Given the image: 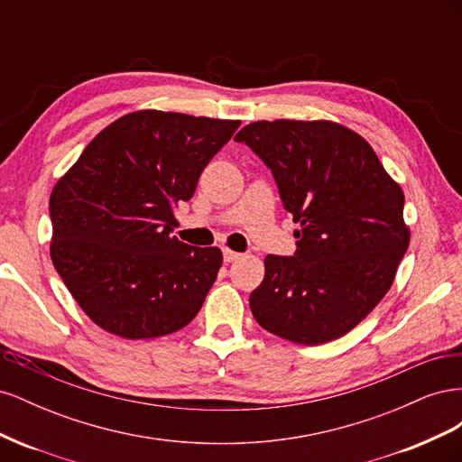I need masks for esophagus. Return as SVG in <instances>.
<instances>
[{
  "mask_svg": "<svg viewBox=\"0 0 462 462\" xmlns=\"http://www.w3.org/2000/svg\"><path fill=\"white\" fill-rule=\"evenodd\" d=\"M239 258H241L239 253H235V250H231V248H223V260H226V262H235Z\"/></svg>",
  "mask_w": 462,
  "mask_h": 462,
  "instance_id": "34e87169",
  "label": "esophagus"
}]
</instances>
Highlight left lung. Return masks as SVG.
Wrapping results in <instances>:
<instances>
[{
	"instance_id": "obj_1",
	"label": "left lung",
	"mask_w": 462,
	"mask_h": 462,
	"mask_svg": "<svg viewBox=\"0 0 462 462\" xmlns=\"http://www.w3.org/2000/svg\"><path fill=\"white\" fill-rule=\"evenodd\" d=\"M235 141L270 167L299 226L295 254L265 256L253 316L299 345L341 337L395 282L411 243L402 189L365 138L333 121H254Z\"/></svg>"
}]
</instances>
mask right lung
<instances>
[{
    "label": "right lung",
    "mask_w": 462,
    "mask_h": 462,
    "mask_svg": "<svg viewBox=\"0 0 462 462\" xmlns=\"http://www.w3.org/2000/svg\"><path fill=\"white\" fill-rule=\"evenodd\" d=\"M236 119L141 109L97 133L50 197L55 270L85 314L123 339L170 335L197 316L221 268L217 246L171 235Z\"/></svg>",
    "instance_id": "1"
}]
</instances>
